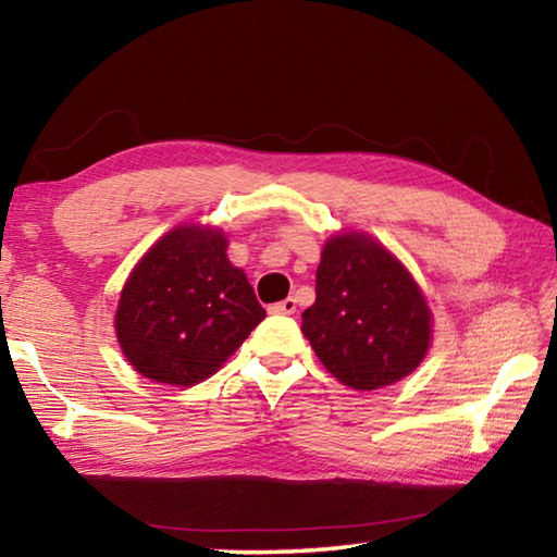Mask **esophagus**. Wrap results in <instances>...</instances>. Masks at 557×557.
Here are the masks:
<instances>
[{"instance_id":"34e87169","label":"esophagus","mask_w":557,"mask_h":557,"mask_svg":"<svg viewBox=\"0 0 557 557\" xmlns=\"http://www.w3.org/2000/svg\"><path fill=\"white\" fill-rule=\"evenodd\" d=\"M270 312L272 314H295L297 312V299L295 297L282 299V301H277V305L270 307Z\"/></svg>"}]
</instances>
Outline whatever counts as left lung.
<instances>
[{"label":"left lung","instance_id":"8db88e82","mask_svg":"<svg viewBox=\"0 0 557 557\" xmlns=\"http://www.w3.org/2000/svg\"><path fill=\"white\" fill-rule=\"evenodd\" d=\"M301 334L348 388L375 391L412 373L430 346V309L388 250L358 233H338L317 268V299Z\"/></svg>","mask_w":557,"mask_h":557}]
</instances>
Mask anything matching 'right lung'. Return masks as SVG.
<instances>
[{
  "label": "right lung",
  "instance_id": "add662e5",
  "mask_svg": "<svg viewBox=\"0 0 557 557\" xmlns=\"http://www.w3.org/2000/svg\"><path fill=\"white\" fill-rule=\"evenodd\" d=\"M225 248L228 240L219 231L182 225L132 270L115 332L122 354L145 379L201 383L265 319L248 277L231 265Z\"/></svg>",
  "mask_w": 557,
  "mask_h": 557
}]
</instances>
